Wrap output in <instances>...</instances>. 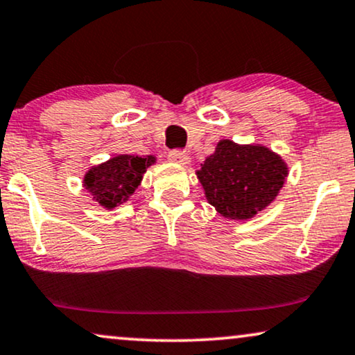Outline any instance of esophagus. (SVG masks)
<instances>
[{"mask_svg":"<svg viewBox=\"0 0 355 355\" xmlns=\"http://www.w3.org/2000/svg\"><path fill=\"white\" fill-rule=\"evenodd\" d=\"M168 160H170V162H175V164L187 165V164H190V155L182 153V150L175 149V150H170V153H168Z\"/></svg>","mask_w":355,"mask_h":355,"instance_id":"34e87169","label":"esophagus"}]
</instances>
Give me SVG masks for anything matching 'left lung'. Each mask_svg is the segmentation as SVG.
<instances>
[{
  "label": "left lung",
  "mask_w": 355,
  "mask_h": 355,
  "mask_svg": "<svg viewBox=\"0 0 355 355\" xmlns=\"http://www.w3.org/2000/svg\"><path fill=\"white\" fill-rule=\"evenodd\" d=\"M196 175L207 202L222 217L247 220L276 200L289 168L266 146L222 139Z\"/></svg>",
  "instance_id": "1"
}]
</instances>
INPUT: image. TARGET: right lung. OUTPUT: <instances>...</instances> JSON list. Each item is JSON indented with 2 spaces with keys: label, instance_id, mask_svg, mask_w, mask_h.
Returning a JSON list of instances; mask_svg holds the SVG:
<instances>
[{
  "label": "right lung",
  "instance_id": "right-lung-1",
  "mask_svg": "<svg viewBox=\"0 0 355 355\" xmlns=\"http://www.w3.org/2000/svg\"><path fill=\"white\" fill-rule=\"evenodd\" d=\"M153 164H155V155H115L89 168L84 175L83 187L91 193L94 201L105 209H113L130 200Z\"/></svg>",
  "mask_w": 355,
  "mask_h": 355
}]
</instances>
